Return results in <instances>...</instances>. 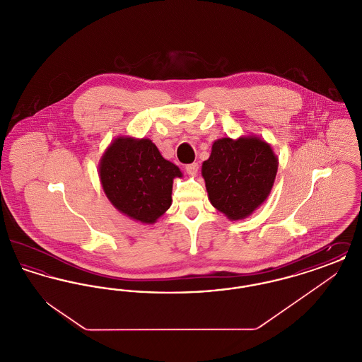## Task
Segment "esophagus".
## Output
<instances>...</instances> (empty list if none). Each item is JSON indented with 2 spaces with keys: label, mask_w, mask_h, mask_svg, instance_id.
<instances>
[{
  "label": "esophagus",
  "mask_w": 362,
  "mask_h": 362,
  "mask_svg": "<svg viewBox=\"0 0 362 362\" xmlns=\"http://www.w3.org/2000/svg\"><path fill=\"white\" fill-rule=\"evenodd\" d=\"M198 168H199L198 163H192V164L186 165V171H187V173H189V175H195V173H198Z\"/></svg>",
  "instance_id": "esophagus-1"
}]
</instances>
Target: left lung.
<instances>
[{"mask_svg": "<svg viewBox=\"0 0 362 362\" xmlns=\"http://www.w3.org/2000/svg\"><path fill=\"white\" fill-rule=\"evenodd\" d=\"M278 157L257 136L216 139L202 164L209 201L230 221L251 216L274 186Z\"/></svg>", "mask_w": 362, "mask_h": 362, "instance_id": "left-lung-1", "label": "left lung"}]
</instances>
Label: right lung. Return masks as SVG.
<instances>
[{
    "mask_svg": "<svg viewBox=\"0 0 362 362\" xmlns=\"http://www.w3.org/2000/svg\"><path fill=\"white\" fill-rule=\"evenodd\" d=\"M179 167L165 160L149 138L117 137L99 163L104 194L112 206L141 224H155L173 204Z\"/></svg>",
    "mask_w": 362,
    "mask_h": 362,
    "instance_id": "obj_1",
    "label": "right lung"
}]
</instances>
